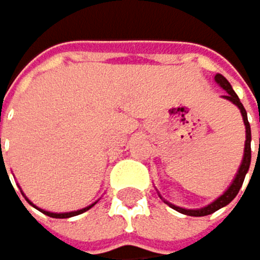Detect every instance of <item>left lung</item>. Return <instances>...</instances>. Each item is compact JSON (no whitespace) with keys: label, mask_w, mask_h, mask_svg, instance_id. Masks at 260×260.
<instances>
[{"label":"left lung","mask_w":260,"mask_h":260,"mask_svg":"<svg viewBox=\"0 0 260 260\" xmlns=\"http://www.w3.org/2000/svg\"><path fill=\"white\" fill-rule=\"evenodd\" d=\"M215 81L218 83L224 91H226V98L228 101H231L233 104H236L239 107V110H241L243 114V120H244V125H246V146H244V158H243V162L241 166H239V171L238 174L235 177V181H233V184L230 185V189L223 193L221 197L216 199L213 204H210L208 207L205 208H200V210H185V208H181V207H176V205H171L174 210H177V212H181L184 215H189V216H205V215H210L216 212V210H220L221 207L228 205L230 202L235 199L238 196L239 189L243 187V182H244V177H246V173L249 171V164H251V127H249V122H247V114H246V109L244 106L241 104V101H239V98L236 96V92L233 91L231 84L226 81V78L221 76V75H216L215 76ZM259 151H260V140H259Z\"/></svg>","instance_id":"obj_1"}]
</instances>
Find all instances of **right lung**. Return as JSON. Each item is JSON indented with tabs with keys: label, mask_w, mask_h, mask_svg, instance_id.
Wrapping results in <instances>:
<instances>
[{
	"label": "right lung",
	"mask_w": 260,
	"mask_h": 260,
	"mask_svg": "<svg viewBox=\"0 0 260 260\" xmlns=\"http://www.w3.org/2000/svg\"><path fill=\"white\" fill-rule=\"evenodd\" d=\"M0 150H1V148H0ZM5 169H6V168H5ZM6 174H8V173H6ZM8 179H9V177H8ZM92 205H94V204H92ZM92 205L86 207V208H83V210H78V212H70V213H50V212H45V210H42V213H45L47 216H52V218H70V216H75V215H79V213L86 212V210H89Z\"/></svg>",
	"instance_id": "right-lung-1"
}]
</instances>
